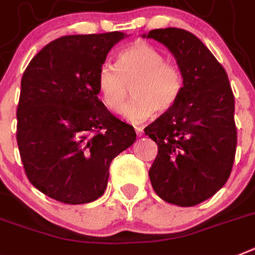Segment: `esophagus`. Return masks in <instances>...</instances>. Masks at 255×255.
<instances>
[{
  "label": "esophagus",
  "instance_id": "esophagus-1",
  "mask_svg": "<svg viewBox=\"0 0 255 255\" xmlns=\"http://www.w3.org/2000/svg\"><path fill=\"white\" fill-rule=\"evenodd\" d=\"M135 132L138 136H142L143 135V128L142 126H135Z\"/></svg>",
  "mask_w": 255,
  "mask_h": 255
}]
</instances>
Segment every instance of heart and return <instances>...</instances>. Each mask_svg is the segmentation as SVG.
Segmentation results:
<instances>
[{"instance_id": "b5f03b06", "label": "heart", "mask_w": 255, "mask_h": 255, "mask_svg": "<svg viewBox=\"0 0 255 255\" xmlns=\"http://www.w3.org/2000/svg\"><path fill=\"white\" fill-rule=\"evenodd\" d=\"M134 98L125 105L126 119L139 123L155 111L164 113L177 102L182 91V75L173 65L167 64L163 54L144 41H136L123 49L116 65L104 62L98 71V88L104 105L120 112L129 87Z\"/></svg>"}]
</instances>
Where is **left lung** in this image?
<instances>
[{"mask_svg":"<svg viewBox=\"0 0 255 255\" xmlns=\"http://www.w3.org/2000/svg\"><path fill=\"white\" fill-rule=\"evenodd\" d=\"M142 37L168 48L184 83L173 107L144 129L157 143L151 184L168 203L195 206L224 186L235 161L237 130L228 75L205 44L185 29L157 28Z\"/></svg>","mask_w":255,"mask_h":255,"instance_id":"8db88e82","label":"left lung"}]
</instances>
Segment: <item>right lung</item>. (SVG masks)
I'll return each instance as SVG.
<instances>
[{"instance_id": "right-lung-1", "label": "right lung", "mask_w": 255, "mask_h": 255, "mask_svg": "<svg viewBox=\"0 0 255 255\" xmlns=\"http://www.w3.org/2000/svg\"><path fill=\"white\" fill-rule=\"evenodd\" d=\"M126 33L69 35L33 57L20 82L16 142L29 182L67 205L104 194L109 165L135 130L99 100L98 71Z\"/></svg>"}]
</instances>
